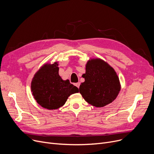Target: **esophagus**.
<instances>
[{
    "mask_svg": "<svg viewBox=\"0 0 154 154\" xmlns=\"http://www.w3.org/2000/svg\"><path fill=\"white\" fill-rule=\"evenodd\" d=\"M80 82H77V83L75 84V85L77 87H78V88H79V87H80Z\"/></svg>",
    "mask_w": 154,
    "mask_h": 154,
    "instance_id": "1",
    "label": "esophagus"
}]
</instances>
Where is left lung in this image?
Listing matches in <instances>:
<instances>
[{
  "instance_id": "left-lung-1",
  "label": "left lung",
  "mask_w": 154,
  "mask_h": 154,
  "mask_svg": "<svg viewBox=\"0 0 154 154\" xmlns=\"http://www.w3.org/2000/svg\"><path fill=\"white\" fill-rule=\"evenodd\" d=\"M85 79L79 92L84 100L95 107L112 103L118 96L121 85L114 69L99 58H91L85 64Z\"/></svg>"
}]
</instances>
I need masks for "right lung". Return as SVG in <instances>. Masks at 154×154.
<instances>
[{
  "mask_svg": "<svg viewBox=\"0 0 154 154\" xmlns=\"http://www.w3.org/2000/svg\"><path fill=\"white\" fill-rule=\"evenodd\" d=\"M58 66V62L45 63L36 72L31 82L34 99L40 106L48 110L59 109L70 95L79 92L77 87L59 75Z\"/></svg>",
  "mask_w": 154,
  "mask_h": 154,
  "instance_id": "right-lung-1",
  "label": "right lung"
}]
</instances>
